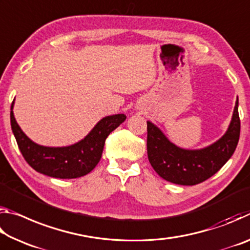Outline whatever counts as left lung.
Instances as JSON below:
<instances>
[{"label": "left lung", "mask_w": 250, "mask_h": 250, "mask_svg": "<svg viewBox=\"0 0 250 250\" xmlns=\"http://www.w3.org/2000/svg\"><path fill=\"white\" fill-rule=\"evenodd\" d=\"M147 125V158L154 171L171 183L196 185L219 171L236 150L240 134L238 97L226 133L200 150H185L168 140L151 121Z\"/></svg>", "instance_id": "obj_1"}]
</instances>
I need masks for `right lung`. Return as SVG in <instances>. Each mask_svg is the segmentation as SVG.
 Listing matches in <instances>:
<instances>
[{"label": "right lung", "mask_w": 250, "mask_h": 250, "mask_svg": "<svg viewBox=\"0 0 250 250\" xmlns=\"http://www.w3.org/2000/svg\"><path fill=\"white\" fill-rule=\"evenodd\" d=\"M11 105V126L24 159L34 170L56 179H76L88 174L103 155L105 139L125 120L124 113L101 119L83 140L73 146L50 147L33 142L16 122Z\"/></svg>", "instance_id": "obj_1"}]
</instances>
